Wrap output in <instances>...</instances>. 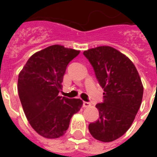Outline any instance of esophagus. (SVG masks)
Returning a JSON list of instances; mask_svg holds the SVG:
<instances>
[{
  "label": "esophagus",
  "instance_id": "34e87169",
  "mask_svg": "<svg viewBox=\"0 0 157 157\" xmlns=\"http://www.w3.org/2000/svg\"><path fill=\"white\" fill-rule=\"evenodd\" d=\"M90 106H91V103H90V102H83V107H84V108H88Z\"/></svg>",
  "mask_w": 157,
  "mask_h": 157
}]
</instances>
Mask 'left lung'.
Masks as SVG:
<instances>
[{
    "instance_id": "8db88e82",
    "label": "left lung",
    "mask_w": 157,
    "mask_h": 157,
    "mask_svg": "<svg viewBox=\"0 0 157 157\" xmlns=\"http://www.w3.org/2000/svg\"><path fill=\"white\" fill-rule=\"evenodd\" d=\"M103 88V103H98L99 118L88 129L99 141L111 142L127 132L133 124L143 98L144 87L134 63L111 46L85 50Z\"/></svg>"
}]
</instances>
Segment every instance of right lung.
Here are the masks:
<instances>
[{"instance_id":"add662e5","label":"right lung","mask_w":157,"mask_h":157,"mask_svg":"<svg viewBox=\"0 0 157 157\" xmlns=\"http://www.w3.org/2000/svg\"><path fill=\"white\" fill-rule=\"evenodd\" d=\"M79 54L80 50L51 45L33 54L19 73L17 90L24 113L44 138L63 136L82 107L81 99L59 96L66 66Z\"/></svg>"}]
</instances>
